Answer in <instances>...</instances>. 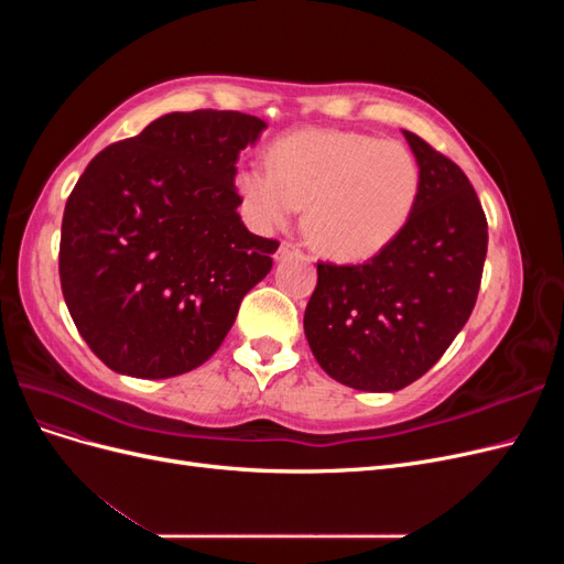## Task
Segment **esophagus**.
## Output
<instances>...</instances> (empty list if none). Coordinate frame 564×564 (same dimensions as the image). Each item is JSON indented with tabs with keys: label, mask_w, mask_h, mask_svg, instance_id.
Wrapping results in <instances>:
<instances>
[{
	"label": "esophagus",
	"mask_w": 564,
	"mask_h": 564,
	"mask_svg": "<svg viewBox=\"0 0 564 564\" xmlns=\"http://www.w3.org/2000/svg\"><path fill=\"white\" fill-rule=\"evenodd\" d=\"M294 251H299V247H296L294 242H282V245H280V249H278V253H275V259L280 261V259H284V256L294 253Z\"/></svg>",
	"instance_id": "1"
}]
</instances>
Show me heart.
Returning a JSON list of instances; mask_svg holds the SVG:
<instances>
[{"mask_svg": "<svg viewBox=\"0 0 564 564\" xmlns=\"http://www.w3.org/2000/svg\"><path fill=\"white\" fill-rule=\"evenodd\" d=\"M235 185L259 228H282L299 207H308L305 226L322 251L367 259L412 218L421 169L414 152L398 141L308 129L272 143L268 169L245 166Z\"/></svg>", "mask_w": 564, "mask_h": 564, "instance_id": "obj_1", "label": "heart"}]
</instances>
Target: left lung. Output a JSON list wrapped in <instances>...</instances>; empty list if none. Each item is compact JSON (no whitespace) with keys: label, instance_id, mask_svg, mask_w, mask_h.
<instances>
[{"label":"left lung","instance_id":"obj_1","mask_svg":"<svg viewBox=\"0 0 564 564\" xmlns=\"http://www.w3.org/2000/svg\"><path fill=\"white\" fill-rule=\"evenodd\" d=\"M421 195L402 232L357 265L317 263L303 329L319 367L355 390L421 379L468 322L487 256V216L468 176L404 131Z\"/></svg>","mask_w":564,"mask_h":564}]
</instances>
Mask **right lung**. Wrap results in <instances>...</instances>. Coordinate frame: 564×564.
I'll return each mask as SVG.
<instances>
[{"instance_id": "add662e5", "label": "right lung", "mask_w": 564, "mask_h": 564, "mask_svg": "<svg viewBox=\"0 0 564 564\" xmlns=\"http://www.w3.org/2000/svg\"><path fill=\"white\" fill-rule=\"evenodd\" d=\"M265 122L235 110L172 112L100 150L65 202L58 272L100 362L169 379L224 344L280 242L245 228L237 155Z\"/></svg>"}]
</instances>
